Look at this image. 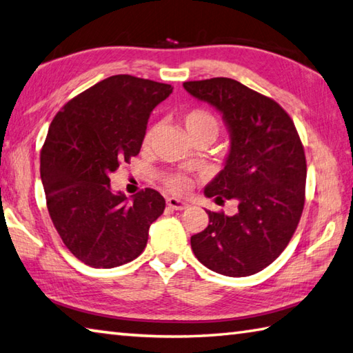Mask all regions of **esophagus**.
<instances>
[{
    "mask_svg": "<svg viewBox=\"0 0 353 353\" xmlns=\"http://www.w3.org/2000/svg\"><path fill=\"white\" fill-rule=\"evenodd\" d=\"M166 205H168L170 208L177 210V211H182V210H185V208L188 207L187 202L181 201V199H177V197H168V199H166Z\"/></svg>",
    "mask_w": 353,
    "mask_h": 353,
    "instance_id": "obj_1",
    "label": "esophagus"
}]
</instances>
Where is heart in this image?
<instances>
[{"instance_id": "heart-1", "label": "heart", "mask_w": 353, "mask_h": 353, "mask_svg": "<svg viewBox=\"0 0 353 353\" xmlns=\"http://www.w3.org/2000/svg\"><path fill=\"white\" fill-rule=\"evenodd\" d=\"M182 126L190 140L194 139H208L210 142L214 140L217 132H219V123H217L216 117L211 112L205 111V110H193L187 114L182 115ZM152 137V130L145 134L143 137V143L146 145ZM168 187L176 191V193H185L190 188V181L185 176H171L168 177Z\"/></svg>"}]
</instances>
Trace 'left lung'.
<instances>
[{"label":"left lung","instance_id":"left-lung-1","mask_svg":"<svg viewBox=\"0 0 353 353\" xmlns=\"http://www.w3.org/2000/svg\"><path fill=\"white\" fill-rule=\"evenodd\" d=\"M183 88L221 112L230 136L223 168L203 194L238 202L233 216L205 210L208 227L191 236V248L210 270L250 276L284 252L298 227L307 176L303 143L276 101L239 81L217 77Z\"/></svg>","mask_w":353,"mask_h":353}]
</instances>
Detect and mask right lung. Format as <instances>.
Returning <instances> with one entry per match:
<instances>
[{
	"instance_id": "add662e5",
	"label": "right lung",
	"mask_w": 353,
	"mask_h": 353,
	"mask_svg": "<svg viewBox=\"0 0 353 353\" xmlns=\"http://www.w3.org/2000/svg\"><path fill=\"white\" fill-rule=\"evenodd\" d=\"M171 85L112 75L63 106L40 159L46 203L61 241L94 268L131 262L143 252L151 223L163 213L156 190L126 197L110 176L142 148L152 110Z\"/></svg>"
}]
</instances>
